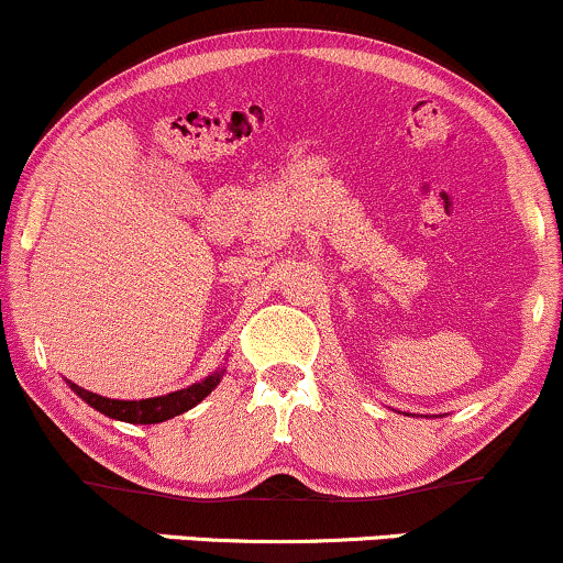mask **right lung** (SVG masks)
Returning a JSON list of instances; mask_svg holds the SVG:
<instances>
[{
  "mask_svg": "<svg viewBox=\"0 0 563 563\" xmlns=\"http://www.w3.org/2000/svg\"><path fill=\"white\" fill-rule=\"evenodd\" d=\"M221 376H223V368L221 372L205 376V379L197 382V385L176 389V393H168V395H161V398H147V400H112V398H102V395L89 393V389L73 385V382H68V385L73 393L78 395V398H81L84 402H89L91 408H97L99 413L110 416V419L129 421V424H161V421L174 419V416L189 411V408H195L197 402H202L218 387Z\"/></svg>",
  "mask_w": 563,
  "mask_h": 563,
  "instance_id": "obj_1",
  "label": "right lung"
}]
</instances>
